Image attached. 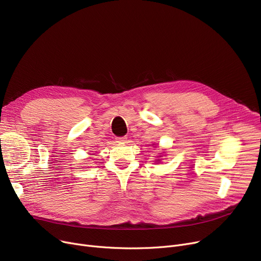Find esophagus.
<instances>
[{
    "mask_svg": "<svg viewBox=\"0 0 261 261\" xmlns=\"http://www.w3.org/2000/svg\"><path fill=\"white\" fill-rule=\"evenodd\" d=\"M116 142L126 143L127 142V136H119V138H116Z\"/></svg>",
    "mask_w": 261,
    "mask_h": 261,
    "instance_id": "34e87169",
    "label": "esophagus"
}]
</instances>
